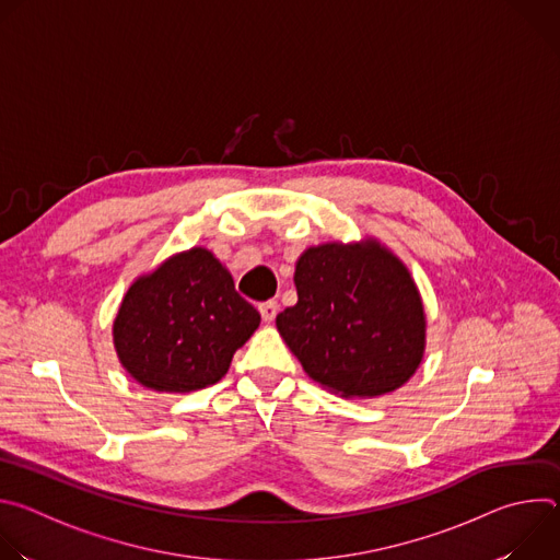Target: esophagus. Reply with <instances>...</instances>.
I'll return each instance as SVG.
<instances>
[{"instance_id": "34e87169", "label": "esophagus", "mask_w": 560, "mask_h": 560, "mask_svg": "<svg viewBox=\"0 0 560 560\" xmlns=\"http://www.w3.org/2000/svg\"><path fill=\"white\" fill-rule=\"evenodd\" d=\"M259 312H261V318L266 324H272L277 312H279V303L277 301H266V303L259 305Z\"/></svg>"}]
</instances>
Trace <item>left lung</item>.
<instances>
[{"label": "left lung", "instance_id": "8db88e82", "mask_svg": "<svg viewBox=\"0 0 560 560\" xmlns=\"http://www.w3.org/2000/svg\"><path fill=\"white\" fill-rule=\"evenodd\" d=\"M299 301L277 330L307 376L346 398L394 392L425 350V312L404 261L376 238L307 248L294 270Z\"/></svg>", "mask_w": 560, "mask_h": 560}]
</instances>
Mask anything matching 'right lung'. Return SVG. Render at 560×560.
<instances>
[{"instance_id": "obj_1", "label": "right lung", "mask_w": 560, "mask_h": 560, "mask_svg": "<svg viewBox=\"0 0 560 560\" xmlns=\"http://www.w3.org/2000/svg\"><path fill=\"white\" fill-rule=\"evenodd\" d=\"M259 324L225 266L210 250L190 248L128 288L113 341L143 387L186 394L217 383Z\"/></svg>"}]
</instances>
